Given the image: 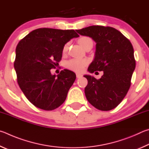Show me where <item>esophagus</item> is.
<instances>
[{
	"mask_svg": "<svg viewBox=\"0 0 149 149\" xmlns=\"http://www.w3.org/2000/svg\"><path fill=\"white\" fill-rule=\"evenodd\" d=\"M76 75H77V78H78V79H79V78H81L82 77V75L81 74H80V73H77Z\"/></svg>",
	"mask_w": 149,
	"mask_h": 149,
	"instance_id": "esophagus-1",
	"label": "esophagus"
}]
</instances>
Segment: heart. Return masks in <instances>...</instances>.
Instances as JSON below:
<instances>
[{
    "label": "heart",
    "instance_id": "b5f03b06",
    "mask_svg": "<svg viewBox=\"0 0 149 149\" xmlns=\"http://www.w3.org/2000/svg\"><path fill=\"white\" fill-rule=\"evenodd\" d=\"M79 43L83 48H84L86 46L89 45V44L93 45L92 38L88 37V36H83V37L80 38L79 40ZM68 48H69V43H67L65 44L63 48V52L65 53L67 51ZM87 64L88 61L86 59H72L66 63V67L68 69L74 70L75 72H82Z\"/></svg>",
    "mask_w": 149,
    "mask_h": 149
}]
</instances>
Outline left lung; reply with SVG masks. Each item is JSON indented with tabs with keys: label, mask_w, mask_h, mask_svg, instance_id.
<instances>
[{
	"label": "left lung",
	"mask_w": 149,
	"mask_h": 149,
	"mask_svg": "<svg viewBox=\"0 0 149 149\" xmlns=\"http://www.w3.org/2000/svg\"><path fill=\"white\" fill-rule=\"evenodd\" d=\"M76 31L96 42L95 57L88 71H103L98 80L91 75H84L88 80L84 90L86 97L99 110H112L123 100L131 85L135 68L132 44L113 27L93 25Z\"/></svg>",
	"instance_id": "8db88e82"
}]
</instances>
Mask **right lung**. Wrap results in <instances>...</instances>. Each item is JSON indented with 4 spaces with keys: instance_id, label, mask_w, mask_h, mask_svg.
Returning <instances> with one entry per match:
<instances>
[{
    "instance_id": "1",
    "label": "right lung",
    "mask_w": 149,
    "mask_h": 149,
    "mask_svg": "<svg viewBox=\"0 0 149 149\" xmlns=\"http://www.w3.org/2000/svg\"><path fill=\"white\" fill-rule=\"evenodd\" d=\"M74 30L40 28L22 39L15 49L14 69L17 83L25 97L36 107L52 111L62 105L76 79L74 72L50 69L61 59L63 48L79 37Z\"/></svg>"
}]
</instances>
